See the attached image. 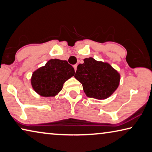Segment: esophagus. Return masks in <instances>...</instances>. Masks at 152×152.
<instances>
[{
	"mask_svg": "<svg viewBox=\"0 0 152 152\" xmlns=\"http://www.w3.org/2000/svg\"><path fill=\"white\" fill-rule=\"evenodd\" d=\"M74 70H75V72L76 71V69H77V64H76V65H74Z\"/></svg>",
	"mask_w": 152,
	"mask_h": 152,
	"instance_id": "obj_1",
	"label": "esophagus"
}]
</instances>
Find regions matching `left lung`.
Listing matches in <instances>:
<instances>
[{
  "instance_id": "left-lung-1",
  "label": "left lung",
  "mask_w": 152,
  "mask_h": 152,
  "mask_svg": "<svg viewBox=\"0 0 152 152\" xmlns=\"http://www.w3.org/2000/svg\"><path fill=\"white\" fill-rule=\"evenodd\" d=\"M74 77L82 84L88 97L106 99L118 87L120 74L107 62L97 61L93 57L84 59L77 67Z\"/></svg>"
}]
</instances>
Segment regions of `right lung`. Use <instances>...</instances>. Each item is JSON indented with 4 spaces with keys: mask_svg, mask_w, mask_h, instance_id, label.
<instances>
[{
    "mask_svg": "<svg viewBox=\"0 0 152 152\" xmlns=\"http://www.w3.org/2000/svg\"><path fill=\"white\" fill-rule=\"evenodd\" d=\"M75 74L66 60L51 59L33 72L30 83L34 91L45 97H55L62 90L65 82Z\"/></svg>",
    "mask_w": 152,
    "mask_h": 152,
    "instance_id": "1",
    "label": "right lung"
}]
</instances>
